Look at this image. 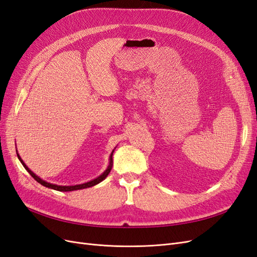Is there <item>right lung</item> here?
Listing matches in <instances>:
<instances>
[{
  "label": "right lung",
  "instance_id": "add662e5",
  "mask_svg": "<svg viewBox=\"0 0 257 257\" xmlns=\"http://www.w3.org/2000/svg\"><path fill=\"white\" fill-rule=\"evenodd\" d=\"M114 149H115V148H114ZM114 149L112 150V152H111V154H110V157H109V164H108L106 170H104V173H103L102 175H99V176L96 177L95 179H92V180H90V181H88V182H84V183H81V184H76V185H58V184H53V183H50V182H47V181L43 180L42 178L36 176V175L32 172V170H31V169L25 164V162H23L22 159L20 158V155H19V153H18L17 150H16V152H17V157H18L19 161L21 162V164L23 165V167H25V168L27 169V172H28L31 176H32L38 183H41L42 185L46 186V188H49V189L56 190V191H60V192H72V191H77V190H82V189L91 188V186L96 185V184H98L99 182H102L103 180H105L106 177H107L108 175H109L110 170H111V167H112V154H113Z\"/></svg>",
  "mask_w": 257,
  "mask_h": 257
}]
</instances>
